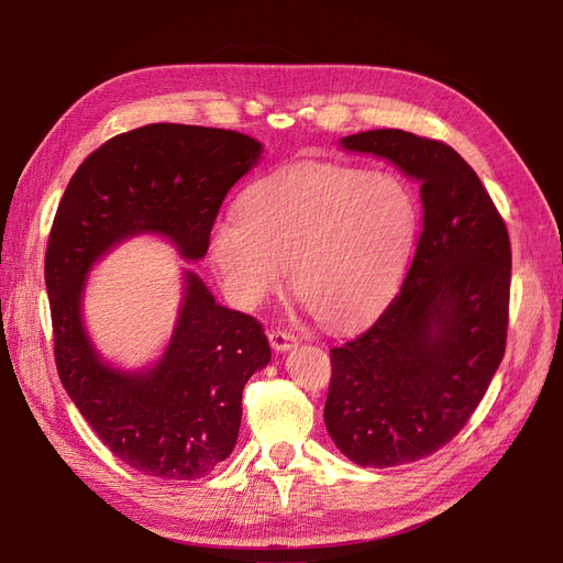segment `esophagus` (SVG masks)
<instances>
[{"label":"esophagus","instance_id":"esophagus-1","mask_svg":"<svg viewBox=\"0 0 563 563\" xmlns=\"http://www.w3.org/2000/svg\"><path fill=\"white\" fill-rule=\"evenodd\" d=\"M267 335H269L272 350H277V352H284L288 347L298 345V335L291 333V331H286V329H272Z\"/></svg>","mask_w":563,"mask_h":563}]
</instances>
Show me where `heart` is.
<instances>
[{"instance_id":"b5f03b06","label":"heart","mask_w":563,"mask_h":563,"mask_svg":"<svg viewBox=\"0 0 563 563\" xmlns=\"http://www.w3.org/2000/svg\"><path fill=\"white\" fill-rule=\"evenodd\" d=\"M418 220V201L399 176L300 164L253 183L240 218L213 225L211 253L244 308L277 294L291 267L308 310L329 327H350L397 291Z\"/></svg>"}]
</instances>
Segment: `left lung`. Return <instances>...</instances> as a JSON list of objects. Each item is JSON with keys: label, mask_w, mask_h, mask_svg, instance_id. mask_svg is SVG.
Segmentation results:
<instances>
[{"label": "left lung", "mask_w": 563, "mask_h": 563, "mask_svg": "<svg viewBox=\"0 0 563 563\" xmlns=\"http://www.w3.org/2000/svg\"><path fill=\"white\" fill-rule=\"evenodd\" d=\"M420 180L422 228L399 294L371 327L331 350L323 422L362 467L428 457L465 428L503 362L512 249L474 168L401 129L345 135Z\"/></svg>", "instance_id": "left-lung-1"}]
</instances>
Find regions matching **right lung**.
Listing matches in <instances>:
<instances>
[{"label":"right lung","mask_w":563,"mask_h":563,"mask_svg":"<svg viewBox=\"0 0 563 563\" xmlns=\"http://www.w3.org/2000/svg\"><path fill=\"white\" fill-rule=\"evenodd\" d=\"M263 145L244 133L147 124L119 133L81 162L51 225L44 279L56 368L91 430L129 467L159 479H199L240 434L242 391L269 362L263 323L218 305L185 272L176 331L157 366L124 373L100 360L81 323L91 265L126 236L157 232L183 258L209 251L230 187Z\"/></svg>","instance_id":"1"}]
</instances>
